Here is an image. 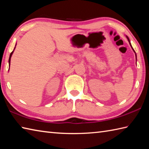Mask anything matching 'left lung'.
Instances as JSON below:
<instances>
[{
  "instance_id": "left-lung-1",
  "label": "left lung",
  "mask_w": 149,
  "mask_h": 149,
  "mask_svg": "<svg viewBox=\"0 0 149 149\" xmlns=\"http://www.w3.org/2000/svg\"><path fill=\"white\" fill-rule=\"evenodd\" d=\"M127 39H128V40H129V43H130V45L131 46V44H130V40H129V37H128L127 36ZM131 47H132V46H131ZM132 49L134 50V49H133V48H132ZM134 52H135V51H134ZM135 53H136V52H135ZM136 59H137V58H136Z\"/></svg>"
}]
</instances>
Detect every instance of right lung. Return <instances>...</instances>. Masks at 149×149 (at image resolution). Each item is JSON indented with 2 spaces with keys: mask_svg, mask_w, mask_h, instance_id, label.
Returning <instances> with one entry per match:
<instances>
[{
  "mask_svg": "<svg viewBox=\"0 0 149 149\" xmlns=\"http://www.w3.org/2000/svg\"><path fill=\"white\" fill-rule=\"evenodd\" d=\"M14 48V49H15ZM13 51L11 52V53L10 54V58H9V65H10V61H11V55H12V54H13Z\"/></svg>",
  "mask_w": 149,
  "mask_h": 149,
  "instance_id": "obj_1",
  "label": "right lung"
}]
</instances>
